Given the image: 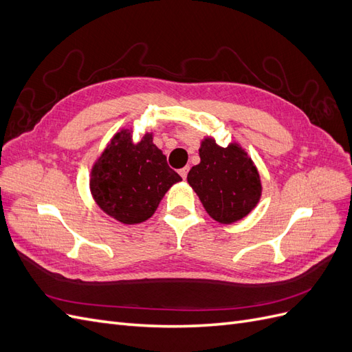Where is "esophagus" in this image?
I'll return each mask as SVG.
<instances>
[{
  "mask_svg": "<svg viewBox=\"0 0 352 352\" xmlns=\"http://www.w3.org/2000/svg\"><path fill=\"white\" fill-rule=\"evenodd\" d=\"M188 172H189V167L186 166V167H184V168H180V170H179V175L182 176V179L185 180V179H186V176H188Z\"/></svg>",
  "mask_w": 352,
  "mask_h": 352,
  "instance_id": "obj_1",
  "label": "esophagus"
}]
</instances>
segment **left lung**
<instances>
[{
    "label": "left lung",
    "mask_w": 352,
    "mask_h": 352,
    "mask_svg": "<svg viewBox=\"0 0 352 352\" xmlns=\"http://www.w3.org/2000/svg\"><path fill=\"white\" fill-rule=\"evenodd\" d=\"M201 163L188 173V182L208 214L220 223L241 220L257 206L261 184L251 158L236 144L219 146L207 138L199 148Z\"/></svg>",
    "instance_id": "1"
}]
</instances>
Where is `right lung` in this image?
<instances>
[{"mask_svg":"<svg viewBox=\"0 0 352 352\" xmlns=\"http://www.w3.org/2000/svg\"><path fill=\"white\" fill-rule=\"evenodd\" d=\"M182 180L146 133L133 142L129 131L116 133L95 163L91 190L97 204L124 225L150 219L173 184Z\"/></svg>","mask_w":352,"mask_h":352,"instance_id":"add662e5","label":"right lung"}]
</instances>
